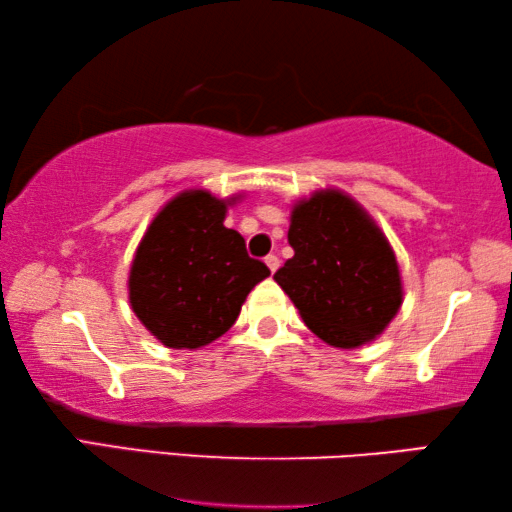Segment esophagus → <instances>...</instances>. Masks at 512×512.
Listing matches in <instances>:
<instances>
[{
	"label": "esophagus",
	"mask_w": 512,
	"mask_h": 512,
	"mask_svg": "<svg viewBox=\"0 0 512 512\" xmlns=\"http://www.w3.org/2000/svg\"><path fill=\"white\" fill-rule=\"evenodd\" d=\"M265 265L270 267V272L274 274L276 270H279V258H276L274 254H270V256H265Z\"/></svg>",
	"instance_id": "34e87169"
}]
</instances>
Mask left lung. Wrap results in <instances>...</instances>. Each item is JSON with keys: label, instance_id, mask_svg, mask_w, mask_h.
Here are the masks:
<instances>
[{"label": "left lung", "instance_id": "8db88e82", "mask_svg": "<svg viewBox=\"0 0 512 512\" xmlns=\"http://www.w3.org/2000/svg\"><path fill=\"white\" fill-rule=\"evenodd\" d=\"M288 242L295 256L274 281L317 338L356 349L388 329L404 301L399 263L379 224L354 197L324 188L299 199Z\"/></svg>", "mask_w": 512, "mask_h": 512}]
</instances>
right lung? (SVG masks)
Masks as SVG:
<instances>
[{
  "label": "right lung",
  "instance_id": "obj_1",
  "mask_svg": "<svg viewBox=\"0 0 512 512\" xmlns=\"http://www.w3.org/2000/svg\"><path fill=\"white\" fill-rule=\"evenodd\" d=\"M240 195L183 190L156 213L133 256L129 301L142 326L170 349H199L224 335L267 265L249 258L245 238L226 229Z\"/></svg>",
  "mask_w": 512,
  "mask_h": 512
}]
</instances>
